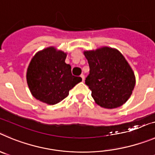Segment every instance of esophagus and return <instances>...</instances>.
Listing matches in <instances>:
<instances>
[{"label": "esophagus", "instance_id": "1", "mask_svg": "<svg viewBox=\"0 0 155 155\" xmlns=\"http://www.w3.org/2000/svg\"><path fill=\"white\" fill-rule=\"evenodd\" d=\"M80 77L82 78V82H83V81H84V79H85V76H84V75H83V74H81Z\"/></svg>", "mask_w": 155, "mask_h": 155}]
</instances>
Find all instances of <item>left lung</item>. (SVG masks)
<instances>
[{
    "label": "left lung",
    "mask_w": 155,
    "mask_h": 155,
    "mask_svg": "<svg viewBox=\"0 0 155 155\" xmlns=\"http://www.w3.org/2000/svg\"><path fill=\"white\" fill-rule=\"evenodd\" d=\"M84 55L90 69L85 82L95 102L105 108L123 105L135 85L134 73L123 55L107 47L85 51Z\"/></svg>",
    "instance_id": "left-lung-1"
}]
</instances>
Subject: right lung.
<instances>
[{
  "label": "right lung",
  "mask_w": 155,
  "mask_h": 155,
  "mask_svg": "<svg viewBox=\"0 0 155 155\" xmlns=\"http://www.w3.org/2000/svg\"><path fill=\"white\" fill-rule=\"evenodd\" d=\"M66 53L49 47L38 52L27 69V81L34 97L55 105L69 95L70 89L82 81L73 76L71 66L65 63Z\"/></svg>",
  "instance_id": "add662e5"
}]
</instances>
